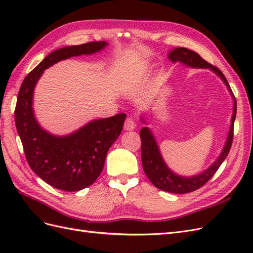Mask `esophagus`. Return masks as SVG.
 I'll return each mask as SVG.
<instances>
[{"mask_svg": "<svg viewBox=\"0 0 253 253\" xmlns=\"http://www.w3.org/2000/svg\"><path fill=\"white\" fill-rule=\"evenodd\" d=\"M136 127V121L132 117H127L125 121V129L126 131H132Z\"/></svg>", "mask_w": 253, "mask_h": 253, "instance_id": "obj_1", "label": "esophagus"}]
</instances>
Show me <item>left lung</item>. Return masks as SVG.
Wrapping results in <instances>:
<instances>
[{
  "label": "left lung",
  "mask_w": 253,
  "mask_h": 253,
  "mask_svg": "<svg viewBox=\"0 0 253 253\" xmlns=\"http://www.w3.org/2000/svg\"><path fill=\"white\" fill-rule=\"evenodd\" d=\"M168 57H169V59L174 63L180 62L189 67L209 68V70L215 73L218 77L224 81V83L226 84L229 91L231 93V96L233 97V100H234L230 129H229L227 140L224 145L223 151L220 153V155L218 156V158L215 160V162H214V164H212L208 168V169L205 170L201 174L191 176V177L179 176L177 174H175L174 172H172L166 165L165 160L163 159L157 142L155 140V137L152 134L151 129L147 126H144L140 129L141 162H142V167H143V171L145 175L148 176V178L156 188L163 191H167V192H170V193L183 194V193L193 192V191L202 188L207 181L211 179L212 176L215 174L220 165L223 164V162L226 159L233 141V126H234V120L236 116V100L224 74L221 73L216 66H214L207 62V61H205L197 52L185 47H178L171 50ZM141 120L143 121V119Z\"/></svg>",
  "instance_id": "1"
}]
</instances>
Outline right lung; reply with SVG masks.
<instances>
[{
  "label": "right lung",
  "instance_id": "right-lung-1",
  "mask_svg": "<svg viewBox=\"0 0 253 253\" xmlns=\"http://www.w3.org/2000/svg\"><path fill=\"white\" fill-rule=\"evenodd\" d=\"M106 45L105 41L88 42L52 51L26 76L20 87L14 120L26 160L40 178L56 189L75 192L94 183L102 172L109 149L122 131L126 115L90 121L67 136L51 135L35 118V86L49 66L71 57L100 51Z\"/></svg>",
  "mask_w": 253,
  "mask_h": 253
}]
</instances>
